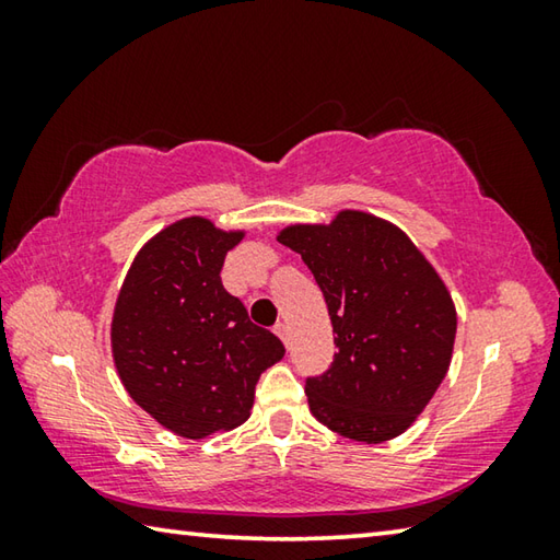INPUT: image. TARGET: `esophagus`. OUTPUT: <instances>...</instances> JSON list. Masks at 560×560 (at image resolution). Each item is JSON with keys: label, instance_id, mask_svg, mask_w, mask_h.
Here are the masks:
<instances>
[{"label": "esophagus", "instance_id": "esophagus-1", "mask_svg": "<svg viewBox=\"0 0 560 560\" xmlns=\"http://www.w3.org/2000/svg\"><path fill=\"white\" fill-rule=\"evenodd\" d=\"M273 334H277V336L283 340V343L289 346V326H287V324H277V326H273Z\"/></svg>", "mask_w": 560, "mask_h": 560}]
</instances>
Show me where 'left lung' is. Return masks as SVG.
I'll return each mask as SVG.
<instances>
[{"mask_svg":"<svg viewBox=\"0 0 560 560\" xmlns=\"http://www.w3.org/2000/svg\"><path fill=\"white\" fill-rule=\"evenodd\" d=\"M277 240L301 254L334 324V363L306 377L311 412L355 442L402 434L450 371L457 311L440 273L400 226L358 210Z\"/></svg>","mask_w":560,"mask_h":560,"instance_id":"left-lung-1","label":"left lung"}]
</instances>
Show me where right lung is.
<instances>
[{"mask_svg":"<svg viewBox=\"0 0 560 560\" xmlns=\"http://www.w3.org/2000/svg\"><path fill=\"white\" fill-rule=\"evenodd\" d=\"M242 240L205 217L177 220L145 242L118 293L110 348L122 387L179 438L242 424L259 375L287 353L222 287L226 252Z\"/></svg>","mask_w":560,"mask_h":560,"instance_id":"add662e5","label":"right lung"}]
</instances>
